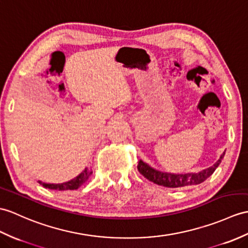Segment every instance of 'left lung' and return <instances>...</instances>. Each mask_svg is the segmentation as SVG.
<instances>
[{
    "label": "left lung",
    "mask_w": 248,
    "mask_h": 248,
    "mask_svg": "<svg viewBox=\"0 0 248 248\" xmlns=\"http://www.w3.org/2000/svg\"><path fill=\"white\" fill-rule=\"evenodd\" d=\"M224 155H225V151L221 154L220 158L217 160L214 166L197 172V173L195 172H190V173H170V172H163L152 168L151 166H149L141 159H140V162H138L137 169L140 171V173L145 176L147 180L154 184H157L159 186L168 188H178L190 185H199V184L203 183L214 173L218 165L221 164Z\"/></svg>",
    "instance_id": "1"
}]
</instances>
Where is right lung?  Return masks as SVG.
<instances>
[{
	"mask_svg": "<svg viewBox=\"0 0 248 248\" xmlns=\"http://www.w3.org/2000/svg\"><path fill=\"white\" fill-rule=\"evenodd\" d=\"M92 173H93V171L89 168H85L79 175H77L76 177L73 178V180L65 183L46 184V183H42L41 181H39V183L45 188L59 190V191H63V190H75V189H78L80 186H82L83 184L89 180V177L92 175Z\"/></svg>",
	"mask_w": 248,
	"mask_h": 248,
	"instance_id": "1",
	"label": "right lung"
}]
</instances>
